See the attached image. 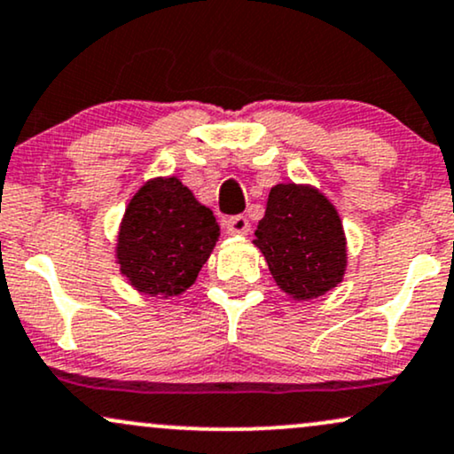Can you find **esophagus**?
<instances>
[{
    "label": "esophagus",
    "mask_w": 454,
    "mask_h": 454,
    "mask_svg": "<svg viewBox=\"0 0 454 454\" xmlns=\"http://www.w3.org/2000/svg\"><path fill=\"white\" fill-rule=\"evenodd\" d=\"M228 234H247L249 232V220L245 215H232L226 220Z\"/></svg>",
    "instance_id": "1"
}]
</instances>
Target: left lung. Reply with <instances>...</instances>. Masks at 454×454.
Wrapping results in <instances>:
<instances>
[{"mask_svg":"<svg viewBox=\"0 0 454 454\" xmlns=\"http://www.w3.org/2000/svg\"><path fill=\"white\" fill-rule=\"evenodd\" d=\"M272 279L296 300L324 296L342 281L347 241L334 205L310 185L277 184L255 231Z\"/></svg>","mask_w":454,"mask_h":454,"instance_id":"obj_1","label":"left lung"}]
</instances>
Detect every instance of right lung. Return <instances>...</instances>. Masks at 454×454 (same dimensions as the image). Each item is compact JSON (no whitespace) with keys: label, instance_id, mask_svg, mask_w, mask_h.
<instances>
[{"label":"right lung","instance_id":"add662e5","mask_svg":"<svg viewBox=\"0 0 454 454\" xmlns=\"http://www.w3.org/2000/svg\"><path fill=\"white\" fill-rule=\"evenodd\" d=\"M220 237L215 215L177 177L141 185L118 232L120 272L150 296H177L199 277Z\"/></svg>","mask_w":454,"mask_h":454}]
</instances>
